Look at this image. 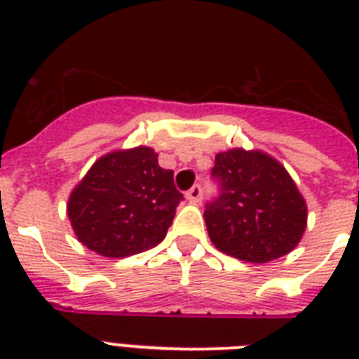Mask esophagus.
<instances>
[{
	"mask_svg": "<svg viewBox=\"0 0 359 359\" xmlns=\"http://www.w3.org/2000/svg\"><path fill=\"white\" fill-rule=\"evenodd\" d=\"M201 199H203L201 186H194L191 190L186 191V201L191 203V205H197V203H201Z\"/></svg>",
	"mask_w": 359,
	"mask_h": 359,
	"instance_id": "34e87169",
	"label": "esophagus"
}]
</instances>
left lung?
Masks as SVG:
<instances>
[{
	"mask_svg": "<svg viewBox=\"0 0 359 359\" xmlns=\"http://www.w3.org/2000/svg\"><path fill=\"white\" fill-rule=\"evenodd\" d=\"M212 175L222 196L205 210L208 236L222 253L245 262L276 261L300 244L307 205L285 165L268 152H218Z\"/></svg>",
	"mask_w": 359,
	"mask_h": 359,
	"instance_id": "obj_1",
	"label": "left lung"
}]
</instances>
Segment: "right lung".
<instances>
[{
  "instance_id": "1",
  "label": "right lung",
  "mask_w": 359,
  "mask_h": 359,
  "mask_svg": "<svg viewBox=\"0 0 359 359\" xmlns=\"http://www.w3.org/2000/svg\"><path fill=\"white\" fill-rule=\"evenodd\" d=\"M180 199L173 171L158 165L152 147L115 149L72 188L67 216L87 250L121 259L160 244Z\"/></svg>"
}]
</instances>
